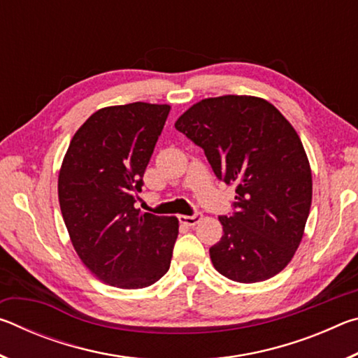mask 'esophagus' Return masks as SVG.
<instances>
[{
    "label": "esophagus",
    "instance_id": "1",
    "mask_svg": "<svg viewBox=\"0 0 358 358\" xmlns=\"http://www.w3.org/2000/svg\"><path fill=\"white\" fill-rule=\"evenodd\" d=\"M203 217L202 213H196V215H191V216H186V215H181L178 216V220L181 224H185V226H196V224L201 222V220Z\"/></svg>",
    "mask_w": 358,
    "mask_h": 358
}]
</instances>
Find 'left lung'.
Segmentation results:
<instances>
[{
	"instance_id": "left-lung-1",
	"label": "left lung",
	"mask_w": 358,
	"mask_h": 358,
	"mask_svg": "<svg viewBox=\"0 0 358 358\" xmlns=\"http://www.w3.org/2000/svg\"><path fill=\"white\" fill-rule=\"evenodd\" d=\"M175 128L203 150L217 180L237 185L234 213L220 216L224 234L210 248L215 268L238 282L280 273L300 245L313 199L292 124L265 99L227 94L194 104Z\"/></svg>"
}]
</instances>
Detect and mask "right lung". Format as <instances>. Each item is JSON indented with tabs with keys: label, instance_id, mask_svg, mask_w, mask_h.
Returning a JSON list of instances; mask_svg holds the SVG:
<instances>
[{
	"label": "right lung",
	"instance_id": "obj_1",
	"mask_svg": "<svg viewBox=\"0 0 358 358\" xmlns=\"http://www.w3.org/2000/svg\"><path fill=\"white\" fill-rule=\"evenodd\" d=\"M169 112L147 102L101 108L72 137L59 171V207L74 250L115 287H148L171 266L178 220L134 207Z\"/></svg>",
	"mask_w": 358,
	"mask_h": 358
}]
</instances>
